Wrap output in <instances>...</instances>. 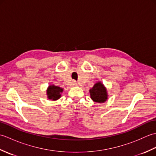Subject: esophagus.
I'll list each match as a JSON object with an SVG mask.
<instances>
[{
	"instance_id": "esophagus-1",
	"label": "esophagus",
	"mask_w": 156,
	"mask_h": 156,
	"mask_svg": "<svg viewBox=\"0 0 156 156\" xmlns=\"http://www.w3.org/2000/svg\"><path fill=\"white\" fill-rule=\"evenodd\" d=\"M72 85L73 86H77L78 84H77V82H76V81H73L72 82Z\"/></svg>"
}]
</instances>
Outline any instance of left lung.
Masks as SVG:
<instances>
[{
    "mask_svg": "<svg viewBox=\"0 0 156 156\" xmlns=\"http://www.w3.org/2000/svg\"><path fill=\"white\" fill-rule=\"evenodd\" d=\"M89 92H90L91 99L94 102L103 103L107 100L108 94L107 88L101 82H97Z\"/></svg>",
    "mask_w": 156,
    "mask_h": 156,
    "instance_id": "1",
    "label": "left lung"
}]
</instances>
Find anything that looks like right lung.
Listing matches in <instances>:
<instances>
[{
	"label": "right lung",
	"mask_w": 156,
	"mask_h": 156,
	"mask_svg": "<svg viewBox=\"0 0 156 156\" xmlns=\"http://www.w3.org/2000/svg\"><path fill=\"white\" fill-rule=\"evenodd\" d=\"M63 92V88L55 85H50L47 89L48 98L49 100L57 101L61 97V93Z\"/></svg>",
	"instance_id": "right-lung-1"
}]
</instances>
